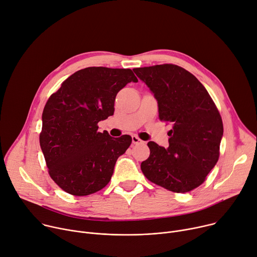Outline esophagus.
Returning a JSON list of instances; mask_svg holds the SVG:
<instances>
[{
  "label": "esophagus",
  "mask_w": 257,
  "mask_h": 257,
  "mask_svg": "<svg viewBox=\"0 0 257 257\" xmlns=\"http://www.w3.org/2000/svg\"><path fill=\"white\" fill-rule=\"evenodd\" d=\"M132 143H133V145H138V144H143L144 142L141 141V139H139L137 136L133 135L132 136Z\"/></svg>",
  "instance_id": "34e87169"
}]
</instances>
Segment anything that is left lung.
Segmentation results:
<instances>
[{
	"mask_svg": "<svg viewBox=\"0 0 257 257\" xmlns=\"http://www.w3.org/2000/svg\"><path fill=\"white\" fill-rule=\"evenodd\" d=\"M158 101L159 118L170 124L169 147L148 144L151 154L142 171L152 182L174 193L201 185L216 165L223 135L221 116L200 81L175 64L134 68Z\"/></svg>",
	"mask_w": 257,
	"mask_h": 257,
	"instance_id": "obj_1",
	"label": "left lung"
}]
</instances>
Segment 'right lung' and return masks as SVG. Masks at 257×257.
<instances>
[{
    "instance_id": "right-lung-1",
    "label": "right lung",
    "mask_w": 257,
    "mask_h": 257,
    "mask_svg": "<svg viewBox=\"0 0 257 257\" xmlns=\"http://www.w3.org/2000/svg\"><path fill=\"white\" fill-rule=\"evenodd\" d=\"M130 82L138 80L129 68L86 67L68 77L46 103L40 146L51 178L64 192L88 196L109 182L132 138L98 132L97 124L113 114L116 94Z\"/></svg>"
}]
</instances>
